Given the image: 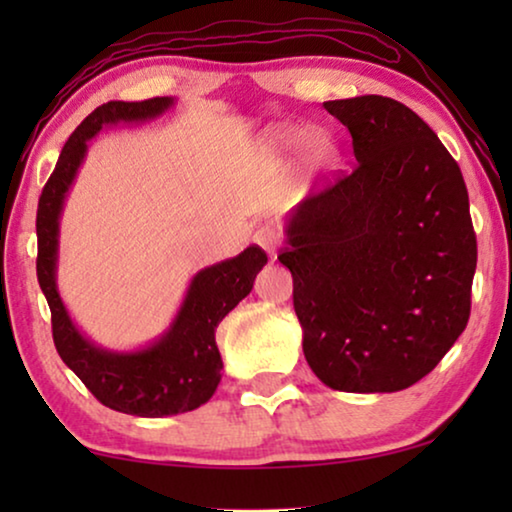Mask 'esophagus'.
<instances>
[{"label":"esophagus","instance_id":"obj_1","mask_svg":"<svg viewBox=\"0 0 512 512\" xmlns=\"http://www.w3.org/2000/svg\"><path fill=\"white\" fill-rule=\"evenodd\" d=\"M254 242L261 247L263 251H268L270 258L277 256V247H279V233L272 226H261L254 233Z\"/></svg>","mask_w":512,"mask_h":512}]
</instances>
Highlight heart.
I'll return each mask as SVG.
<instances>
[{
  "instance_id": "b5f03b06",
  "label": "heart",
  "mask_w": 512,
  "mask_h": 512,
  "mask_svg": "<svg viewBox=\"0 0 512 512\" xmlns=\"http://www.w3.org/2000/svg\"><path fill=\"white\" fill-rule=\"evenodd\" d=\"M270 144L275 146V149H284V151L298 149V146L303 144V132H300V130H279L270 137ZM307 149H310L312 156L319 158V160L331 156V144H328L326 139L319 137V135L310 137V142H307Z\"/></svg>"
}]
</instances>
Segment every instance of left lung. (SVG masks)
<instances>
[{
  "label": "left lung",
  "instance_id": "8db88e82",
  "mask_svg": "<svg viewBox=\"0 0 512 512\" xmlns=\"http://www.w3.org/2000/svg\"><path fill=\"white\" fill-rule=\"evenodd\" d=\"M356 167L286 221L305 359L326 387L391 394L464 333L478 244L461 170L436 132L382 95L324 102Z\"/></svg>",
  "mask_w": 512,
  "mask_h": 512
}]
</instances>
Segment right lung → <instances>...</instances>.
Segmentation results:
<instances>
[{"mask_svg":"<svg viewBox=\"0 0 512 512\" xmlns=\"http://www.w3.org/2000/svg\"><path fill=\"white\" fill-rule=\"evenodd\" d=\"M172 107V97L107 102L97 107L62 146L58 165L41 191L37 209V277L51 307L55 349L97 401L137 417L179 415L200 408L214 396L223 368L214 338L216 326L244 296H249L256 275L268 263L263 249L247 247L235 258L200 270L188 284L184 303L170 328L149 347L132 352H114L95 345L69 317L55 282L60 214L86 158L88 142L104 125L144 123L163 116Z\"/></svg>","mask_w":512,"mask_h":512,"instance_id":"add662e5","label":"right lung"}]
</instances>
